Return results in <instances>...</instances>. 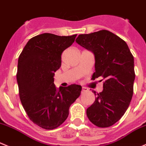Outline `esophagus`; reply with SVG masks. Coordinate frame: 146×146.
Instances as JSON below:
<instances>
[{
    "instance_id": "1",
    "label": "esophagus",
    "mask_w": 146,
    "mask_h": 146,
    "mask_svg": "<svg viewBox=\"0 0 146 146\" xmlns=\"http://www.w3.org/2000/svg\"><path fill=\"white\" fill-rule=\"evenodd\" d=\"M88 91V89L86 88V87H82V93H84V92H86Z\"/></svg>"
}]
</instances>
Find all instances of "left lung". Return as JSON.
I'll return each instance as SVG.
<instances>
[{
  "mask_svg": "<svg viewBox=\"0 0 146 146\" xmlns=\"http://www.w3.org/2000/svg\"><path fill=\"white\" fill-rule=\"evenodd\" d=\"M76 42L95 55L92 80L102 77L103 90L87 109L90 122L100 127L112 126L128 108L135 74L134 59L126 42L107 30L80 34Z\"/></svg>",
  "mask_w": 146,
  "mask_h": 146,
  "instance_id": "obj_1",
  "label": "left lung"
}]
</instances>
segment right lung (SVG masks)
Listing matches in <instances>:
<instances>
[{
  "label": "right lung",
  "mask_w": 146,
  "mask_h": 146,
  "mask_svg": "<svg viewBox=\"0 0 146 146\" xmlns=\"http://www.w3.org/2000/svg\"><path fill=\"white\" fill-rule=\"evenodd\" d=\"M77 34L61 36L44 33L27 42L18 61L16 78L21 102L34 124L46 130L56 128L66 120L69 107L81 94L82 87L71 84L56 89L54 72L62 64V54Z\"/></svg>",
  "instance_id": "add662e5"
}]
</instances>
